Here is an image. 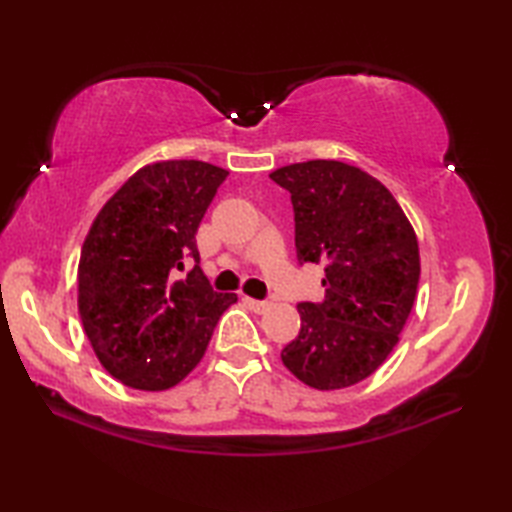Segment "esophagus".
Instances as JSON below:
<instances>
[{
	"mask_svg": "<svg viewBox=\"0 0 512 512\" xmlns=\"http://www.w3.org/2000/svg\"><path fill=\"white\" fill-rule=\"evenodd\" d=\"M244 303H246V306H248L250 310L257 312V314L266 312V310H268V306H270L268 301H257V299H250V297H244Z\"/></svg>",
	"mask_w": 512,
	"mask_h": 512,
	"instance_id": "esophagus-1",
	"label": "esophagus"
}]
</instances>
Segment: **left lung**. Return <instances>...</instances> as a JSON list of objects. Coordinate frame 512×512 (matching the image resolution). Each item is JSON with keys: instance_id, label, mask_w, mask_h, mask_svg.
<instances>
[{"instance_id": "8db88e82", "label": "left lung", "mask_w": 512, "mask_h": 512, "mask_svg": "<svg viewBox=\"0 0 512 512\" xmlns=\"http://www.w3.org/2000/svg\"><path fill=\"white\" fill-rule=\"evenodd\" d=\"M270 178L290 191L299 262L325 266V299L299 303L301 330L281 361L308 387H352L385 363L409 319L416 231L383 182L345 162H295Z\"/></svg>"}]
</instances>
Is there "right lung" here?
I'll return each mask as SVG.
<instances>
[{"label":"right lung","mask_w":512,"mask_h":512,"mask_svg":"<svg viewBox=\"0 0 512 512\" xmlns=\"http://www.w3.org/2000/svg\"><path fill=\"white\" fill-rule=\"evenodd\" d=\"M228 171L202 160L145 165L103 204L79 259V317L118 383L165 391L202 361L233 292H213L195 233ZM189 258L196 266L176 280Z\"/></svg>","instance_id":"add662e5"}]
</instances>
